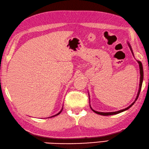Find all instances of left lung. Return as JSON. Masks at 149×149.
Listing matches in <instances>:
<instances>
[{"mask_svg": "<svg viewBox=\"0 0 149 149\" xmlns=\"http://www.w3.org/2000/svg\"><path fill=\"white\" fill-rule=\"evenodd\" d=\"M128 45H129V47H130V49H131V52H132V54H133V50H132V49H131V47L130 45L128 43ZM138 61V64H139V66H140V87H139V90H138V92L137 96H136V100H135V101L133 102V103H132L130 106H129V107H128L127 108H126L123 109V110H119V111H115V112H107V113H104V112H99V111H96L94 110L93 109H92V108L91 107V108L92 109V111H93L94 112H95V113L99 114V115H104V116H106V115H112L118 114V113H121V112H122V111H125V110H128L129 108H131V107H132V106H133V105L134 104V102H136V101L137 100V99H138V96H139L141 88L142 82H143V66H142V64H141V62L140 61ZM90 107H91V106H90Z\"/></svg>", "mask_w": 149, "mask_h": 149, "instance_id": "obj_1", "label": "left lung"}]
</instances>
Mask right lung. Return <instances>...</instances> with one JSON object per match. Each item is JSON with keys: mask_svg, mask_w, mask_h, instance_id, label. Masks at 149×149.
<instances>
[{"mask_svg": "<svg viewBox=\"0 0 149 149\" xmlns=\"http://www.w3.org/2000/svg\"><path fill=\"white\" fill-rule=\"evenodd\" d=\"M62 110H61V111H60V112H59V113H58L57 115H54V116H52V117H55V116H56V115H58V114H60L61 113V111H62Z\"/></svg>", "mask_w": 149, "mask_h": 149, "instance_id": "obj_1", "label": "right lung"}]
</instances>
